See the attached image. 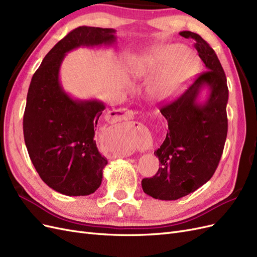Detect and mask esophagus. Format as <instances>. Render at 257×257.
Returning <instances> with one entry per match:
<instances>
[{
  "mask_svg": "<svg viewBox=\"0 0 257 257\" xmlns=\"http://www.w3.org/2000/svg\"><path fill=\"white\" fill-rule=\"evenodd\" d=\"M112 118V122L115 123L118 121H123V120H131L134 118V113L132 110H116L112 113V115H110ZM151 144V137L150 135L147 133V132H142L141 136H139V145L138 148L139 150H147L149 149Z\"/></svg>",
  "mask_w": 257,
  "mask_h": 257,
  "instance_id": "34e87169",
  "label": "esophagus"
}]
</instances>
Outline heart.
Returning <instances> with one entry per match:
<instances>
[{
    "label": "heart",
    "mask_w": 257,
    "mask_h": 257,
    "mask_svg": "<svg viewBox=\"0 0 257 257\" xmlns=\"http://www.w3.org/2000/svg\"><path fill=\"white\" fill-rule=\"evenodd\" d=\"M198 69V59L181 44H167L150 50L138 59L137 75H155L148 91L159 102L173 99L180 93Z\"/></svg>",
    "instance_id": "obj_1"
}]
</instances>
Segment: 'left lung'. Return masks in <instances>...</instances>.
<instances>
[{
	"instance_id": "1",
	"label": "left lung",
	"mask_w": 257,
	"mask_h": 257,
	"mask_svg": "<svg viewBox=\"0 0 257 257\" xmlns=\"http://www.w3.org/2000/svg\"><path fill=\"white\" fill-rule=\"evenodd\" d=\"M194 46L207 72L175 102L161 108L168 122L164 143L154 152L159 158L158 173L142 181L144 192L155 199L176 200L196 191L213 176L227 136L226 76L214 50L196 33L182 31ZM208 96L201 102V91Z\"/></svg>"
}]
</instances>
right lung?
Instances as JSON below:
<instances>
[{
    "mask_svg": "<svg viewBox=\"0 0 257 257\" xmlns=\"http://www.w3.org/2000/svg\"><path fill=\"white\" fill-rule=\"evenodd\" d=\"M115 42L114 29L77 28L46 54L31 80L23 114L26 146L42 180L63 195L94 193L108 162L94 141L105 105L66 93L60 81L61 64L74 49L112 46Z\"/></svg>",
    "mask_w": 257,
    "mask_h": 257,
    "instance_id": "1",
    "label": "right lung"
}]
</instances>
